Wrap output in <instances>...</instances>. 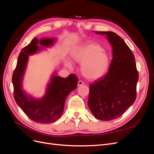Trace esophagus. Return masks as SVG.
Wrapping results in <instances>:
<instances>
[{"label":"esophagus","mask_w":154,"mask_h":154,"mask_svg":"<svg viewBox=\"0 0 154 154\" xmlns=\"http://www.w3.org/2000/svg\"><path fill=\"white\" fill-rule=\"evenodd\" d=\"M83 84H84V82H83V81H82V80H79V81H78V86L82 85H83Z\"/></svg>","instance_id":"obj_1"}]
</instances>
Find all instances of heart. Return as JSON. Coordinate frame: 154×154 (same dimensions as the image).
<instances>
[{
    "label": "heart",
    "instance_id": "heart-1",
    "mask_svg": "<svg viewBox=\"0 0 154 154\" xmlns=\"http://www.w3.org/2000/svg\"><path fill=\"white\" fill-rule=\"evenodd\" d=\"M74 62L82 63L81 72L85 78L96 79L103 75L110 63L109 54L98 44H87L78 48L71 53ZM66 66H72L66 62Z\"/></svg>",
    "mask_w": 154,
    "mask_h": 154
}]
</instances>
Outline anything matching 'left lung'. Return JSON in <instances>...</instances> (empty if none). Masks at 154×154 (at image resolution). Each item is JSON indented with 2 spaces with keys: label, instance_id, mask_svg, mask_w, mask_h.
Wrapping results in <instances>:
<instances>
[{
  "label": "left lung",
  "instance_id": "obj_1",
  "mask_svg": "<svg viewBox=\"0 0 154 154\" xmlns=\"http://www.w3.org/2000/svg\"><path fill=\"white\" fill-rule=\"evenodd\" d=\"M96 32L106 35L113 58L109 71L90 83L88 105L96 119L109 122L119 118L134 103L139 74L132 51L119 36L111 31Z\"/></svg>",
  "mask_w": 154,
  "mask_h": 154
}]
</instances>
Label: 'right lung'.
I'll list each match as a JSON object with an SVG mask.
<instances>
[{
  "label": "right lung",
  "instance_id": "obj_1",
  "mask_svg": "<svg viewBox=\"0 0 154 154\" xmlns=\"http://www.w3.org/2000/svg\"><path fill=\"white\" fill-rule=\"evenodd\" d=\"M54 39L45 38L40 41L34 38L31 42L21 50L18 56L17 66L12 76L13 96L17 105L32 121L38 123H54L63 114L65 101L69 94L77 87L78 78L74 74L66 78L54 75L51 78L45 95L40 100L28 97L22 88L28 56L40 49L37 44L48 47L53 44Z\"/></svg>",
  "mask_w": 154,
  "mask_h": 154
}]
</instances>
